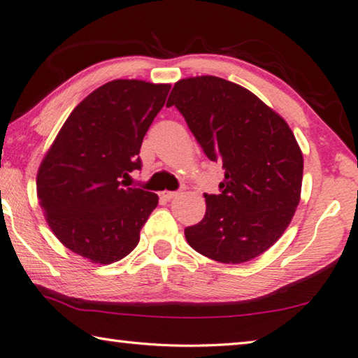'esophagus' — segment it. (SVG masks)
I'll return each mask as SVG.
<instances>
[{"label":"esophagus","mask_w":358,"mask_h":358,"mask_svg":"<svg viewBox=\"0 0 358 358\" xmlns=\"http://www.w3.org/2000/svg\"><path fill=\"white\" fill-rule=\"evenodd\" d=\"M178 196H180L178 191H164V192H161V197L164 199V201H172V199L178 197Z\"/></svg>","instance_id":"obj_1"}]
</instances>
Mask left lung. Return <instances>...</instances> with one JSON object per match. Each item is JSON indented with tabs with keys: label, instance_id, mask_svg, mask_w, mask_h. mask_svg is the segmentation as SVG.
I'll use <instances>...</instances> for the list:
<instances>
[{
	"label": "left lung",
	"instance_id": "left-lung-1",
	"mask_svg": "<svg viewBox=\"0 0 358 358\" xmlns=\"http://www.w3.org/2000/svg\"><path fill=\"white\" fill-rule=\"evenodd\" d=\"M167 106L178 108L203 153L226 172L221 194H205L203 220L185 229L186 241L222 264L260 256L300 202L303 155L292 129L250 90L215 76L181 78Z\"/></svg>",
	"mask_w": 358,
	"mask_h": 358
}]
</instances>
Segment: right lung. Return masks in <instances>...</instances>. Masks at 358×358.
I'll return each instance as SVG.
<instances>
[{
	"label": "right lung",
	"instance_id": "obj_1",
	"mask_svg": "<svg viewBox=\"0 0 358 358\" xmlns=\"http://www.w3.org/2000/svg\"><path fill=\"white\" fill-rule=\"evenodd\" d=\"M169 90L136 78L107 82L71 112L41 162L36 187L48 227L90 262L128 256L157 207V194L124 178L142 167L143 136Z\"/></svg>",
	"mask_w": 358,
	"mask_h": 358
}]
</instances>
